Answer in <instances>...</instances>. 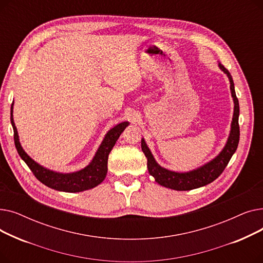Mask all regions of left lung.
I'll return each instance as SVG.
<instances>
[{
	"mask_svg": "<svg viewBox=\"0 0 263 263\" xmlns=\"http://www.w3.org/2000/svg\"><path fill=\"white\" fill-rule=\"evenodd\" d=\"M219 68L228 76L230 81V90L231 96L234 101V112L231 122V131L228 142L220 153L214 160L206 163L203 166L192 171L189 173H175L161 167L155 161L154 156L151 155L149 148L147 147L144 140H142V150L147 158V167L149 174L155 178V180L165 186L176 191H190L193 189H197L203 185H206L214 181L215 179L224 172L227 164L229 163L232 155L236 153L240 140V127H239V114L240 106L239 100L237 98L236 90H234V84L232 77L229 71L224 67V65L219 64Z\"/></svg>",
	"mask_w": 263,
	"mask_h": 263,
	"instance_id": "left-lung-1",
	"label": "left lung"
}]
</instances>
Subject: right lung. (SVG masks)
Listing matches in <instances>:
<instances>
[{
	"label": "right lung",
	"mask_w": 263,
	"mask_h": 263,
	"mask_svg": "<svg viewBox=\"0 0 263 263\" xmlns=\"http://www.w3.org/2000/svg\"><path fill=\"white\" fill-rule=\"evenodd\" d=\"M10 121L13 129V140H15V145L18 154L21 157V159L26 163L27 166L30 167L34 176L41 183H44L45 185L51 189L69 193L82 192L92 189L104 180L107 173L108 155L110 153V150L114 147L116 141L118 140V137L122 133V131L126 129V127L129 124L128 121H123L107 132L101 146L99 147L95 158L92 159L88 166L83 168L82 171L71 174H60L40 166L39 164H37L25 154V151L22 149L20 145L17 128L15 126V122H13L12 104L10 108Z\"/></svg>",
	"instance_id": "obj_1"
}]
</instances>
